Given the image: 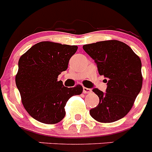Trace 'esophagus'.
Wrapping results in <instances>:
<instances>
[{
    "mask_svg": "<svg viewBox=\"0 0 152 152\" xmlns=\"http://www.w3.org/2000/svg\"><path fill=\"white\" fill-rule=\"evenodd\" d=\"M83 93L84 94H90V93H91V89L87 88H83Z\"/></svg>",
    "mask_w": 152,
    "mask_h": 152,
    "instance_id": "1",
    "label": "esophagus"
}]
</instances>
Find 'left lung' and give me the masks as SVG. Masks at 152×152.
<instances>
[{
  "label": "left lung",
  "instance_id": "1",
  "mask_svg": "<svg viewBox=\"0 0 152 152\" xmlns=\"http://www.w3.org/2000/svg\"><path fill=\"white\" fill-rule=\"evenodd\" d=\"M83 49L106 77V92L94 88L99 96L97 107L90 114L100 123H113L124 117L132 109L142 86V62L132 49L118 40L97 42Z\"/></svg>",
  "mask_w": 152,
  "mask_h": 152
}]
</instances>
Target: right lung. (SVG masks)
I'll use <instances>...</instances> for the list:
<instances>
[{
    "label": "right lung",
    "instance_id": "add662e5",
    "mask_svg": "<svg viewBox=\"0 0 152 152\" xmlns=\"http://www.w3.org/2000/svg\"><path fill=\"white\" fill-rule=\"evenodd\" d=\"M77 50V45L40 42L20 58L16 85L24 108L37 121L59 123L65 116L68 99L82 93L80 85L68 88L57 79Z\"/></svg>",
    "mask_w": 152,
    "mask_h": 152
}]
</instances>
